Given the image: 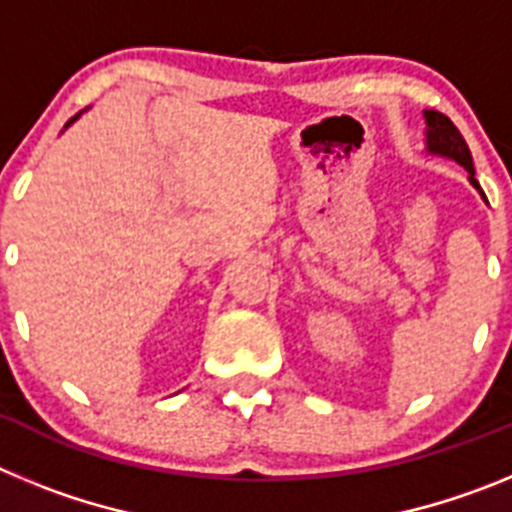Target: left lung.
Masks as SVG:
<instances>
[{"mask_svg":"<svg viewBox=\"0 0 512 512\" xmlns=\"http://www.w3.org/2000/svg\"><path fill=\"white\" fill-rule=\"evenodd\" d=\"M425 151L433 153V156H443L456 161L459 166L469 171V184L482 194V200H485V192L479 187V182L474 179V161L472 153H469L467 140L461 138L459 128H456L454 122L449 117L443 115V112L436 110H425Z\"/></svg>","mask_w":512,"mask_h":512,"instance_id":"left-lung-1","label":"left lung"}]
</instances>
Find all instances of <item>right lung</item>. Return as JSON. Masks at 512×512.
I'll return each instance as SVG.
<instances>
[{
	"label": "right lung",
	"instance_id": "1",
	"mask_svg": "<svg viewBox=\"0 0 512 512\" xmlns=\"http://www.w3.org/2000/svg\"><path fill=\"white\" fill-rule=\"evenodd\" d=\"M79 117H81V112H79V115H74V117H71V120H69V122H66V128H69V125H74V122H76V120H79Z\"/></svg>",
	"mask_w": 512,
	"mask_h": 512
}]
</instances>
